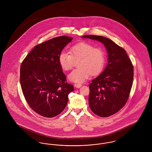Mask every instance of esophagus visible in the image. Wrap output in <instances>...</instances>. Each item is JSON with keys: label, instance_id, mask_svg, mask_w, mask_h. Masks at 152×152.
Masks as SVG:
<instances>
[{"label": "esophagus", "instance_id": "esophagus-1", "mask_svg": "<svg viewBox=\"0 0 152 152\" xmlns=\"http://www.w3.org/2000/svg\"><path fill=\"white\" fill-rule=\"evenodd\" d=\"M74 86L76 87V88H80V87H81V86H82V85H81V84H80V83H77V84H75Z\"/></svg>", "mask_w": 152, "mask_h": 152}]
</instances>
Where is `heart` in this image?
<instances>
[{
    "label": "heart",
    "instance_id": "heart-1",
    "mask_svg": "<svg viewBox=\"0 0 152 152\" xmlns=\"http://www.w3.org/2000/svg\"><path fill=\"white\" fill-rule=\"evenodd\" d=\"M105 53L100 47L95 48L91 44L80 42L73 45L69 53L62 51L58 55V61L63 71H69L78 61L79 68L68 75V79L80 83L87 80L91 75L96 76L102 71L105 63Z\"/></svg>",
    "mask_w": 152,
    "mask_h": 152
}]
</instances>
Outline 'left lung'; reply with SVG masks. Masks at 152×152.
<instances>
[{"label":"left lung","instance_id":"obj_1","mask_svg":"<svg viewBox=\"0 0 152 152\" xmlns=\"http://www.w3.org/2000/svg\"><path fill=\"white\" fill-rule=\"evenodd\" d=\"M82 37L100 42L108 52L105 69L89 86V105L97 116H112L128 100L133 84V66L125 50L108 38L89 35Z\"/></svg>","mask_w":152,"mask_h":152}]
</instances>
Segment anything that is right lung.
<instances>
[{
    "label": "right lung",
    "instance_id": "right-lung-1",
    "mask_svg": "<svg viewBox=\"0 0 152 152\" xmlns=\"http://www.w3.org/2000/svg\"><path fill=\"white\" fill-rule=\"evenodd\" d=\"M72 39L58 36L39 44L22 61L20 82L23 94L31 108L41 116L51 118L61 113L68 94L73 91L58 61L60 52Z\"/></svg>",
    "mask_w": 152,
    "mask_h": 152
}]
</instances>
